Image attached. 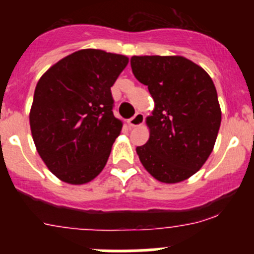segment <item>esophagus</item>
<instances>
[{
	"mask_svg": "<svg viewBox=\"0 0 254 254\" xmlns=\"http://www.w3.org/2000/svg\"><path fill=\"white\" fill-rule=\"evenodd\" d=\"M143 119H145V118H143L141 113H137V114H135L131 119L127 120V125H129L130 127H140V125L143 124Z\"/></svg>",
	"mask_w": 254,
	"mask_h": 254,
	"instance_id": "34e87169",
	"label": "esophagus"
}]
</instances>
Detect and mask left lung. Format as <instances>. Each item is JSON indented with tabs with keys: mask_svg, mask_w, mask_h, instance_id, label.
<instances>
[{
	"mask_svg": "<svg viewBox=\"0 0 254 254\" xmlns=\"http://www.w3.org/2000/svg\"><path fill=\"white\" fill-rule=\"evenodd\" d=\"M132 73L155 102L148 141L136 147L145 170L162 183L195 175L209 158L221 124L216 88L203 67L183 56H132Z\"/></svg>",
	"mask_w": 254,
	"mask_h": 254,
	"instance_id": "left-lung-1",
	"label": "left lung"
}]
</instances>
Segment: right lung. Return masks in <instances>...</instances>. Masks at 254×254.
Segmentation results:
<instances>
[{
	"instance_id": "add662e5",
	"label": "right lung",
	"mask_w": 254,
	"mask_h": 254,
	"mask_svg": "<svg viewBox=\"0 0 254 254\" xmlns=\"http://www.w3.org/2000/svg\"><path fill=\"white\" fill-rule=\"evenodd\" d=\"M127 63L120 54L82 49L38 81L30 130L38 153L60 181L79 186L103 171L123 127L112 112L111 87Z\"/></svg>"
}]
</instances>
